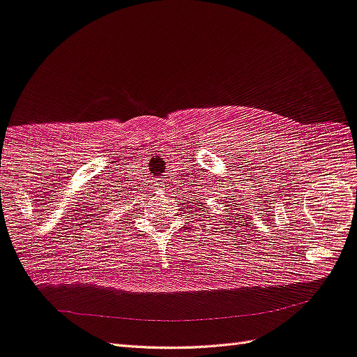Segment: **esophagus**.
<instances>
[{
    "label": "esophagus",
    "mask_w": 357,
    "mask_h": 357,
    "mask_svg": "<svg viewBox=\"0 0 357 357\" xmlns=\"http://www.w3.org/2000/svg\"><path fill=\"white\" fill-rule=\"evenodd\" d=\"M160 185H164V183H160Z\"/></svg>",
    "instance_id": "34e87169"
}]
</instances>
